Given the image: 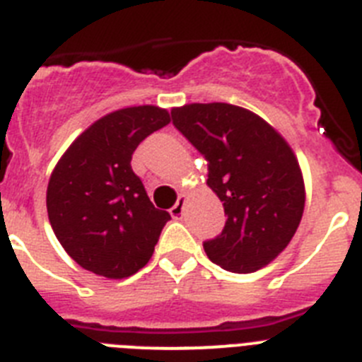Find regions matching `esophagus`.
Returning <instances> with one entry per match:
<instances>
[{"mask_svg": "<svg viewBox=\"0 0 362 362\" xmlns=\"http://www.w3.org/2000/svg\"><path fill=\"white\" fill-rule=\"evenodd\" d=\"M185 200H187V198H185V194H180V197H178V200H177V204H175L173 207L169 209V213H171V216H173L175 220H178V218L182 216V213H184Z\"/></svg>", "mask_w": 362, "mask_h": 362, "instance_id": "obj_1", "label": "esophagus"}]
</instances>
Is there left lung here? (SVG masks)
I'll return each instance as SVG.
<instances>
[{"label":"left lung","instance_id":"1","mask_svg":"<svg viewBox=\"0 0 362 362\" xmlns=\"http://www.w3.org/2000/svg\"><path fill=\"white\" fill-rule=\"evenodd\" d=\"M173 124L207 160V185L223 202L226 227L204 242L207 258L238 274L269 265L291 243L305 184L291 146L269 122L227 103L171 110Z\"/></svg>","mask_w":362,"mask_h":362}]
</instances>
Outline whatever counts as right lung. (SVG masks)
<instances>
[{
    "instance_id": "1",
    "label": "right lung",
    "mask_w": 362,
    "mask_h": 362,
    "mask_svg": "<svg viewBox=\"0 0 362 362\" xmlns=\"http://www.w3.org/2000/svg\"><path fill=\"white\" fill-rule=\"evenodd\" d=\"M169 120L157 106L117 110L81 133L52 171L48 220L83 269L120 279L139 272L153 256L171 216L151 204L133 173L132 155Z\"/></svg>"
}]
</instances>
